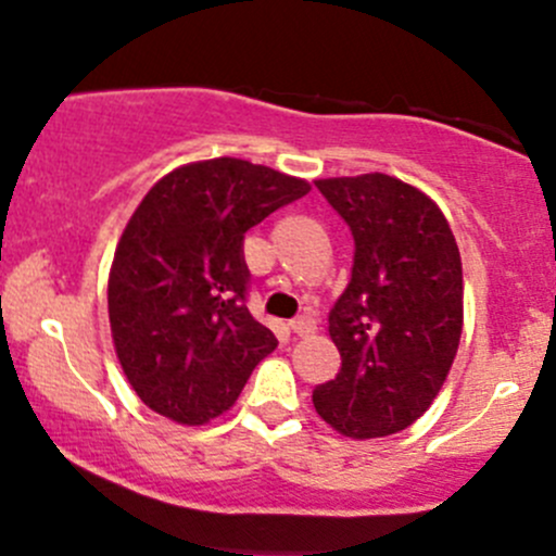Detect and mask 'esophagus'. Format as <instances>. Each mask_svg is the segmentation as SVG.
Segmentation results:
<instances>
[{
    "label": "esophagus",
    "instance_id": "obj_1",
    "mask_svg": "<svg viewBox=\"0 0 556 556\" xmlns=\"http://www.w3.org/2000/svg\"><path fill=\"white\" fill-rule=\"evenodd\" d=\"M289 329L296 334V338H307V334H313V329H316V321L302 316V318H294V321H289Z\"/></svg>",
    "mask_w": 556,
    "mask_h": 556
}]
</instances>
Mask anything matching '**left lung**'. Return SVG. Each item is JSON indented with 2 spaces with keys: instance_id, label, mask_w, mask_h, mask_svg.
Here are the masks:
<instances>
[{
  "instance_id": "obj_1",
  "label": "left lung",
  "mask_w": 556,
  "mask_h": 556,
  "mask_svg": "<svg viewBox=\"0 0 556 556\" xmlns=\"http://www.w3.org/2000/svg\"><path fill=\"white\" fill-rule=\"evenodd\" d=\"M354 235V267L329 313L340 370L313 392L334 432L372 441L432 405L463 338V260L435 200L383 173L321 178Z\"/></svg>"
}]
</instances>
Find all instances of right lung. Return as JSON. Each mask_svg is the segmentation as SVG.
I'll return each instance as SVG.
<instances>
[{"label":"right lung","instance_id":"1","mask_svg":"<svg viewBox=\"0 0 556 556\" xmlns=\"http://www.w3.org/2000/svg\"><path fill=\"white\" fill-rule=\"evenodd\" d=\"M311 191L245 159L175 167L121 232L108 276L115 356L137 397L186 427L227 414L276 334L243 305V235Z\"/></svg>","mask_w":556,"mask_h":556}]
</instances>
